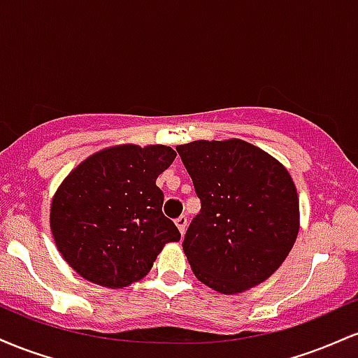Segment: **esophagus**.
Here are the masks:
<instances>
[{
	"label": "esophagus",
	"mask_w": 358,
	"mask_h": 358,
	"mask_svg": "<svg viewBox=\"0 0 358 358\" xmlns=\"http://www.w3.org/2000/svg\"><path fill=\"white\" fill-rule=\"evenodd\" d=\"M175 224H176V227H178V231H180V234H185V231H187V224H188V220H187V217L185 215H180L178 219L175 220Z\"/></svg>",
	"instance_id": "1"
}]
</instances>
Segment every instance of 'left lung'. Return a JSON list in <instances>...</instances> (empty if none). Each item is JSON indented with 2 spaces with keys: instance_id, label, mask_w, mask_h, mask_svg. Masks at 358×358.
I'll return each instance as SVG.
<instances>
[{
  "instance_id": "obj_1",
  "label": "left lung",
  "mask_w": 358,
  "mask_h": 358,
  "mask_svg": "<svg viewBox=\"0 0 358 358\" xmlns=\"http://www.w3.org/2000/svg\"><path fill=\"white\" fill-rule=\"evenodd\" d=\"M202 208L183 239L199 281L236 294L282 264L299 231L296 187L276 158L242 139L176 146Z\"/></svg>"
}]
</instances>
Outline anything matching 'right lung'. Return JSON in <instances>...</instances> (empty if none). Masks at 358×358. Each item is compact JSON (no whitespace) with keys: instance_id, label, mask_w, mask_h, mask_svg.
Returning a JSON list of instances; mask_svg holds the SVG:
<instances>
[{"instance_id":"1","label":"right lung","mask_w":358,"mask_h":358,"mask_svg":"<svg viewBox=\"0 0 358 358\" xmlns=\"http://www.w3.org/2000/svg\"><path fill=\"white\" fill-rule=\"evenodd\" d=\"M175 156L170 146L121 145L69 173L53 195L50 227L76 273L99 286L126 287L150 273L165 244L180 241L156 187Z\"/></svg>"}]
</instances>
